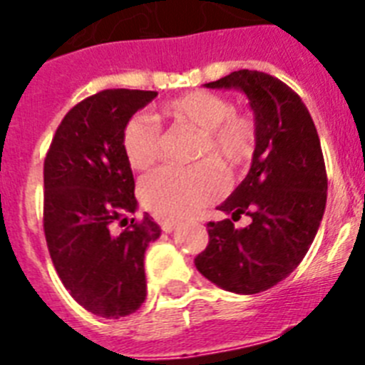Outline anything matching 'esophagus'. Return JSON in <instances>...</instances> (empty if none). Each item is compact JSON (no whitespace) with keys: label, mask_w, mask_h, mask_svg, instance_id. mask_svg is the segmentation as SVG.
Returning <instances> with one entry per match:
<instances>
[{"label":"esophagus","mask_w":365,"mask_h":365,"mask_svg":"<svg viewBox=\"0 0 365 365\" xmlns=\"http://www.w3.org/2000/svg\"><path fill=\"white\" fill-rule=\"evenodd\" d=\"M175 227L177 221H173V219H160V228H163L164 232H172Z\"/></svg>","instance_id":"obj_1"}]
</instances>
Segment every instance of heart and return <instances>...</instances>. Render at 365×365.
<instances>
[{
	"mask_svg": "<svg viewBox=\"0 0 365 365\" xmlns=\"http://www.w3.org/2000/svg\"><path fill=\"white\" fill-rule=\"evenodd\" d=\"M163 117L175 125L199 131L195 159H210L222 172H234L250 160L256 148V120L247 109L232 108L227 96L190 91L168 100ZM122 150L133 170H148L163 153V130L144 115H135L122 130ZM222 179L210 163L180 168L166 166L148 175L138 186L146 208L166 217H185L215 201Z\"/></svg>",
	"mask_w": 365,
	"mask_h": 365,
	"instance_id": "obj_1",
	"label": "heart"
}]
</instances>
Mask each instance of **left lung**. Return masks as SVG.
Returning <instances> with one entry per match:
<instances>
[{
  "label": "left lung",
  "instance_id": "obj_1",
  "mask_svg": "<svg viewBox=\"0 0 365 365\" xmlns=\"http://www.w3.org/2000/svg\"><path fill=\"white\" fill-rule=\"evenodd\" d=\"M237 87L256 115L250 172L217 210L231 219L206 222L208 245L195 257L205 278L237 294H256L285 279L307 254L327 201V172L320 138L298 93L261 71L240 69L206 83Z\"/></svg>",
  "mask_w": 365,
  "mask_h": 365
}]
</instances>
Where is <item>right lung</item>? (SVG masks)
<instances>
[{
    "mask_svg": "<svg viewBox=\"0 0 365 365\" xmlns=\"http://www.w3.org/2000/svg\"><path fill=\"white\" fill-rule=\"evenodd\" d=\"M157 91L104 89L71 108L43 160V232L69 294L86 311L120 318L146 299L144 252L160 235L135 217L133 173L122 130Z\"/></svg>",
    "mask_w": 365,
    "mask_h": 365,
    "instance_id": "add662e5",
    "label": "right lung"
}]
</instances>
